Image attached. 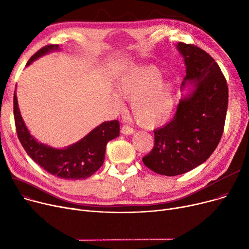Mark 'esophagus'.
I'll return each mask as SVG.
<instances>
[{"label": "esophagus", "instance_id": "34e87169", "mask_svg": "<svg viewBox=\"0 0 249 249\" xmlns=\"http://www.w3.org/2000/svg\"><path fill=\"white\" fill-rule=\"evenodd\" d=\"M121 133L125 134V135H130V134L134 133V129L131 128V127H129L128 125H123L121 127Z\"/></svg>", "mask_w": 249, "mask_h": 249}]
</instances>
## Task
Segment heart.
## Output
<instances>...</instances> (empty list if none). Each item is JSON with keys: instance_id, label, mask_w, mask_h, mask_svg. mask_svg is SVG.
<instances>
[{"instance_id": "b5f03b06", "label": "heart", "mask_w": 249, "mask_h": 249, "mask_svg": "<svg viewBox=\"0 0 249 249\" xmlns=\"http://www.w3.org/2000/svg\"><path fill=\"white\" fill-rule=\"evenodd\" d=\"M160 71L152 65L138 67L124 74L117 86V95L131 101L136 122L145 128L163 125L175 108V89L166 81H159Z\"/></svg>"}]
</instances>
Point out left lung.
I'll list each match as a JSON object with an SVG mask.
<instances>
[{
    "label": "left lung",
    "mask_w": 249,
    "mask_h": 249,
    "mask_svg": "<svg viewBox=\"0 0 249 249\" xmlns=\"http://www.w3.org/2000/svg\"><path fill=\"white\" fill-rule=\"evenodd\" d=\"M187 83L194 89L177 107L173 120L154 130V146L142 159L152 172L174 177L205 162L218 146L224 131L228 86L214 58L200 47L179 42Z\"/></svg>",
    "instance_id": "8db88e82"
}]
</instances>
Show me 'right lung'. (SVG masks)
Masks as SVG:
<instances>
[{"label": "right lung", "mask_w": 249, "mask_h": 249, "mask_svg": "<svg viewBox=\"0 0 249 249\" xmlns=\"http://www.w3.org/2000/svg\"><path fill=\"white\" fill-rule=\"evenodd\" d=\"M58 49L56 44L46 45L32 55L26 65L50 51ZM14 118L17 135L25 151L47 173L64 179H81L94 175L104 162L107 143L119 136L120 132L118 120L107 121L91 130L74 144L56 149L38 142L30 134L20 114L16 93H14Z\"/></svg>", "instance_id": "add662e5"}]
</instances>
